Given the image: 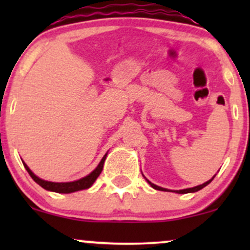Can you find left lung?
<instances>
[{
  "instance_id": "1",
  "label": "left lung",
  "mask_w": 250,
  "mask_h": 250,
  "mask_svg": "<svg viewBox=\"0 0 250 250\" xmlns=\"http://www.w3.org/2000/svg\"><path fill=\"white\" fill-rule=\"evenodd\" d=\"M215 177V175L213 177H211L210 180L209 181H207V182H205V183H202V185H200V186H196V187H193V188H187V189H181V190H170V189H166V188H162V187H159V186H156V185H154V183H151L150 181L149 180H147V182L149 183V185L151 186V187H153L154 189H156V190H162V191H174V193H177V194H187V193H195V191H199L200 189H202V188H205L206 186H208L209 183L211 182V181H213V179Z\"/></svg>"
}]
</instances>
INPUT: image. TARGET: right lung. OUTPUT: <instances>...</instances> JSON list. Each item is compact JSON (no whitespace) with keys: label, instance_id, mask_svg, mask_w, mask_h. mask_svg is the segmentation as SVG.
<instances>
[{"label":"right lung","instance_id":"right-lung-1","mask_svg":"<svg viewBox=\"0 0 250 250\" xmlns=\"http://www.w3.org/2000/svg\"><path fill=\"white\" fill-rule=\"evenodd\" d=\"M107 155H108V153L104 154V156L102 157V160L100 161L99 165H97V167L94 169L90 174H88L87 176L82 177V179H80V180L73 181V182H51V181L42 180V179H40L39 176H36V175L30 170V168L28 167L24 162H23V166H24V168L27 169L28 173H29L31 179L35 181L37 185H40L42 188H44L45 190L55 191V193H61V194H70V193H74V191L88 189L94 185V182H95L97 177H99L100 174H101V171L103 169V165H104Z\"/></svg>","mask_w":250,"mask_h":250}]
</instances>
